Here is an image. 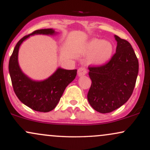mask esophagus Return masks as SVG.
<instances>
[{"label":"esophagus","mask_w":150,"mask_h":150,"mask_svg":"<svg viewBox=\"0 0 150 150\" xmlns=\"http://www.w3.org/2000/svg\"><path fill=\"white\" fill-rule=\"evenodd\" d=\"M86 73H87V70L85 69V68H83V67H81L77 70V75L79 77L84 76V75H86Z\"/></svg>","instance_id":"34e87169"}]
</instances>
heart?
<instances>
[{
    "mask_svg": "<svg viewBox=\"0 0 150 150\" xmlns=\"http://www.w3.org/2000/svg\"><path fill=\"white\" fill-rule=\"evenodd\" d=\"M82 50L85 55H90L89 60L92 63L101 65L111 59L113 46L111 42L94 38L85 43Z\"/></svg>",
    "mask_w": 150,
    "mask_h": 150,
    "instance_id": "1",
    "label": "heart"
}]
</instances>
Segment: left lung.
<instances>
[{"instance_id": "1", "label": "left lung", "mask_w": 150, "mask_h": 150, "mask_svg": "<svg viewBox=\"0 0 150 150\" xmlns=\"http://www.w3.org/2000/svg\"><path fill=\"white\" fill-rule=\"evenodd\" d=\"M114 37L116 51L109 62L88 68L92 85L87 99L91 106L101 113L111 112L127 102L138 74V60L132 46L118 36Z\"/></svg>"}]
</instances>
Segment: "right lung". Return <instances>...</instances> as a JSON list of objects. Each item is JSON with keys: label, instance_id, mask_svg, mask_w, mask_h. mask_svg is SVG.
Segmentation results:
<instances>
[{"label": "right lung", "instance_id": "1", "mask_svg": "<svg viewBox=\"0 0 150 150\" xmlns=\"http://www.w3.org/2000/svg\"><path fill=\"white\" fill-rule=\"evenodd\" d=\"M53 29H42L25 36L17 43L9 61V73L15 94L21 102L32 109L40 112L52 111L61 99L65 88L73 82L77 70H65L61 68L44 80H34L22 72L18 63V53L22 42L35 34L56 35Z\"/></svg>", "mask_w": 150, "mask_h": 150}]
</instances>
